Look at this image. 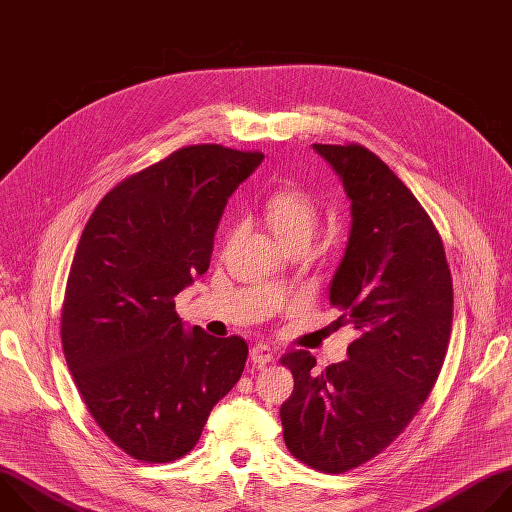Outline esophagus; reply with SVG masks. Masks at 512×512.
I'll list each match as a JSON object with an SVG mask.
<instances>
[{"instance_id":"34e87169","label":"esophagus","mask_w":512,"mask_h":512,"mask_svg":"<svg viewBox=\"0 0 512 512\" xmlns=\"http://www.w3.org/2000/svg\"><path fill=\"white\" fill-rule=\"evenodd\" d=\"M273 354H275V352H273L267 344H263V342L255 344V346L251 348V352H249L251 362L255 364V367H265V364H269V362L273 360Z\"/></svg>"}]
</instances>
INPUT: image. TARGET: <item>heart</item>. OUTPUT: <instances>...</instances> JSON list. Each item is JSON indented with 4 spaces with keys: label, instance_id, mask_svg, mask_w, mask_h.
Returning a JSON list of instances; mask_svg holds the SVG:
<instances>
[{
    "label": "heart",
    "instance_id": "obj_1",
    "mask_svg": "<svg viewBox=\"0 0 512 512\" xmlns=\"http://www.w3.org/2000/svg\"><path fill=\"white\" fill-rule=\"evenodd\" d=\"M261 208L267 225L283 245L296 239H310L320 218L318 202L312 192L294 180L275 184L265 194Z\"/></svg>",
    "mask_w": 512,
    "mask_h": 512
}]
</instances>
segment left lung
Masks as SVG:
<instances>
[{"instance_id": "obj_1", "label": "left lung", "mask_w": 512, "mask_h": 512, "mask_svg": "<svg viewBox=\"0 0 512 512\" xmlns=\"http://www.w3.org/2000/svg\"><path fill=\"white\" fill-rule=\"evenodd\" d=\"M342 178L352 229L330 285L348 358L316 369L308 350L281 362L294 393L279 417L289 454L344 474L387 450L431 393L448 352L454 287L440 233L413 192L360 143H314Z\"/></svg>"}]
</instances>
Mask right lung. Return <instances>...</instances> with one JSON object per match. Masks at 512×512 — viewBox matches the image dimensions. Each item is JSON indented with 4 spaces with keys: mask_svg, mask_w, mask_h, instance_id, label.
<instances>
[{
    "mask_svg": "<svg viewBox=\"0 0 512 512\" xmlns=\"http://www.w3.org/2000/svg\"><path fill=\"white\" fill-rule=\"evenodd\" d=\"M261 160L184 145L109 190L81 235L60 314L64 358L97 425L139 462L194 450L243 375L247 342L186 334L174 298L206 273L227 198Z\"/></svg>",
    "mask_w": 512,
    "mask_h": 512,
    "instance_id": "add662e5",
    "label": "right lung"
}]
</instances>
